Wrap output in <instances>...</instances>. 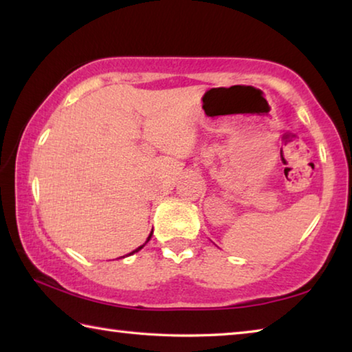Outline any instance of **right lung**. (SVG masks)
Segmentation results:
<instances>
[{
	"instance_id": "1",
	"label": "right lung",
	"mask_w": 352,
	"mask_h": 352,
	"mask_svg": "<svg viewBox=\"0 0 352 352\" xmlns=\"http://www.w3.org/2000/svg\"><path fill=\"white\" fill-rule=\"evenodd\" d=\"M151 237H152V233H151V234H148V237H147V241H146V243H147L148 241H151ZM146 243H142V245H141V247H138V248H136V250H133V252H132V253H129V254H133V253H136V252H140V250H141L142 247H144V245H146Z\"/></svg>"
}]
</instances>
